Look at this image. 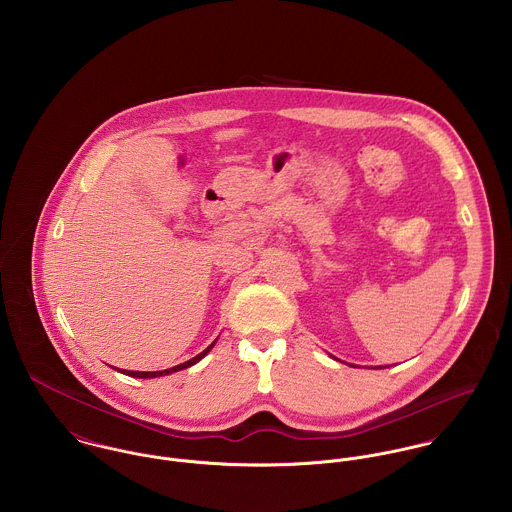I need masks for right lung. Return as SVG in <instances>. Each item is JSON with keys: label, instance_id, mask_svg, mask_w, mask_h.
<instances>
[{"label": "right lung", "instance_id": "right-lung-1", "mask_svg": "<svg viewBox=\"0 0 512 512\" xmlns=\"http://www.w3.org/2000/svg\"><path fill=\"white\" fill-rule=\"evenodd\" d=\"M215 343L217 341H213L203 353H199L197 357H193V359H189V361H185V363H181V365L173 366V368H165V370H155V372H142V370H120L122 374H128V376H136V378H157V376H165V374H171V372H177V370H181V368H189V366L197 365L203 357H207L209 353H211V349L215 347Z\"/></svg>", "mask_w": 512, "mask_h": 512}]
</instances>
